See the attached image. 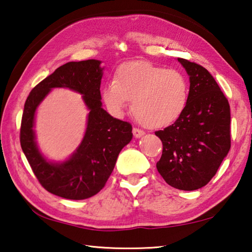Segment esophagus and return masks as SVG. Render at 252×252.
<instances>
[{
    "instance_id": "obj_1",
    "label": "esophagus",
    "mask_w": 252,
    "mask_h": 252,
    "mask_svg": "<svg viewBox=\"0 0 252 252\" xmlns=\"http://www.w3.org/2000/svg\"><path fill=\"white\" fill-rule=\"evenodd\" d=\"M132 133H133V137H135V138H140V137L145 135V131H143L142 129H139V128H137V127H133Z\"/></svg>"
}]
</instances>
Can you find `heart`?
Masks as SVG:
<instances>
[{"instance_id": "1", "label": "heart", "mask_w": 252, "mask_h": 252, "mask_svg": "<svg viewBox=\"0 0 252 252\" xmlns=\"http://www.w3.org/2000/svg\"><path fill=\"white\" fill-rule=\"evenodd\" d=\"M188 96V83L182 73L146 61L122 64L115 81L106 83L102 90L111 114L122 116L132 100L136 119L149 128H162L178 120L186 109Z\"/></svg>"}]
</instances>
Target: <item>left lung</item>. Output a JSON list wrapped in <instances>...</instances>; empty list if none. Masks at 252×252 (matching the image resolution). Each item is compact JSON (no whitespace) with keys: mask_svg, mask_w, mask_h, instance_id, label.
<instances>
[{"mask_svg":"<svg viewBox=\"0 0 252 252\" xmlns=\"http://www.w3.org/2000/svg\"><path fill=\"white\" fill-rule=\"evenodd\" d=\"M190 80L188 102L174 124L156 131L163 145L158 172L169 186L196 190L217 174L230 149V109L217 81L201 65L178 59Z\"/></svg>","mask_w":252,"mask_h":252,"instance_id":"1","label":"left lung"}]
</instances>
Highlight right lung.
Here are the masks:
<instances>
[{
    "label": "right lung",
    "instance_id": "obj_1",
    "mask_svg": "<svg viewBox=\"0 0 252 252\" xmlns=\"http://www.w3.org/2000/svg\"><path fill=\"white\" fill-rule=\"evenodd\" d=\"M101 62H68L44 78L25 102L20 146L33 174L45 190L65 199L83 200L99 192L114 169L120 152L132 138L129 123L116 120L102 109ZM52 88L79 92L91 112L84 139L63 163L48 162L38 152L33 131L36 106Z\"/></svg>",
    "mask_w": 252,
    "mask_h": 252
}]
</instances>
